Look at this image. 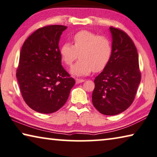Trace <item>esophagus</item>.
Segmentation results:
<instances>
[{"label":"esophagus","instance_id":"obj_1","mask_svg":"<svg viewBox=\"0 0 157 157\" xmlns=\"http://www.w3.org/2000/svg\"><path fill=\"white\" fill-rule=\"evenodd\" d=\"M75 80H76V83L77 84H79V83H81V82H85V79H78V78H77Z\"/></svg>","mask_w":157,"mask_h":157}]
</instances>
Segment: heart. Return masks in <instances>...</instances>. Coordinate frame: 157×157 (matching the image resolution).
Returning <instances> with one entry per match:
<instances>
[{"mask_svg":"<svg viewBox=\"0 0 157 157\" xmlns=\"http://www.w3.org/2000/svg\"><path fill=\"white\" fill-rule=\"evenodd\" d=\"M72 41L73 45L65 43L60 48V57L68 66L79 56L80 59L71 68L72 74L86 75L92 71L101 72L106 67L113 49L108 37L82 30L74 35Z\"/></svg>","mask_w":157,"mask_h":157,"instance_id":"b5f03b06","label":"heart"}]
</instances>
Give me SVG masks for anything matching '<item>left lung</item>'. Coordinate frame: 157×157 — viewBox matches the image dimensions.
<instances>
[{"mask_svg": "<svg viewBox=\"0 0 157 157\" xmlns=\"http://www.w3.org/2000/svg\"><path fill=\"white\" fill-rule=\"evenodd\" d=\"M113 42L110 61L94 79L92 104L100 113H122L134 101L141 80L138 53L130 37L118 28L110 27Z\"/></svg>", "mask_w": 157, "mask_h": 157, "instance_id": "1", "label": "left lung"}]
</instances>
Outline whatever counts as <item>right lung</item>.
<instances>
[{"label": "right lung", "instance_id": "right-lung-1", "mask_svg": "<svg viewBox=\"0 0 157 157\" xmlns=\"http://www.w3.org/2000/svg\"><path fill=\"white\" fill-rule=\"evenodd\" d=\"M64 25H46L33 32L23 44L16 71L25 103L34 111L52 113L65 104L75 84L61 65L58 47Z\"/></svg>", "mask_w": 157, "mask_h": 157}]
</instances>
